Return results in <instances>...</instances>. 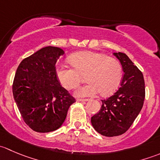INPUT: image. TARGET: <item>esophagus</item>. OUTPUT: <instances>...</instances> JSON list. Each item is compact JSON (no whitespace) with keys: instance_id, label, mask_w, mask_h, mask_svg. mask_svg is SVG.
<instances>
[{"instance_id":"obj_1","label":"esophagus","mask_w":160,"mask_h":160,"mask_svg":"<svg viewBox=\"0 0 160 160\" xmlns=\"http://www.w3.org/2000/svg\"><path fill=\"white\" fill-rule=\"evenodd\" d=\"M77 101H80V102H84V101H88V99H82V98H77Z\"/></svg>"}]
</instances>
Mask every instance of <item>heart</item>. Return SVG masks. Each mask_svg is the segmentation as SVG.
<instances>
[{"instance_id": "obj_1", "label": "heart", "mask_w": 160, "mask_h": 160, "mask_svg": "<svg viewBox=\"0 0 160 160\" xmlns=\"http://www.w3.org/2000/svg\"><path fill=\"white\" fill-rule=\"evenodd\" d=\"M69 59L73 68L59 66L56 76L67 90L77 88L83 81V77H86L88 83L77 90V96H93L98 92L102 96H108L120 84L122 67L116 59L104 53L85 51L73 53Z\"/></svg>"}]
</instances>
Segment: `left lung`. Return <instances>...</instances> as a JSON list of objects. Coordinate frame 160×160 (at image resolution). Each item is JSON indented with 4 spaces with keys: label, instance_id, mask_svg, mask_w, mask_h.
<instances>
[{
    "label": "left lung",
    "instance_id": "8db88e82",
    "mask_svg": "<svg viewBox=\"0 0 160 160\" xmlns=\"http://www.w3.org/2000/svg\"><path fill=\"white\" fill-rule=\"evenodd\" d=\"M124 71L117 91L102 101L101 110L91 117L93 128L107 137L118 136L128 130L144 104L146 90L142 72L126 54L114 52Z\"/></svg>",
    "mask_w": 160,
    "mask_h": 160
}]
</instances>
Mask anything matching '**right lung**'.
<instances>
[{
	"label": "right lung",
	"mask_w": 160,
	"mask_h": 160,
	"mask_svg": "<svg viewBox=\"0 0 160 160\" xmlns=\"http://www.w3.org/2000/svg\"><path fill=\"white\" fill-rule=\"evenodd\" d=\"M63 54L60 48H42L24 59L15 72L13 96L24 122L35 132L60 128L76 101L56 76V63Z\"/></svg>",
	"instance_id": "add662e5"
}]
</instances>
